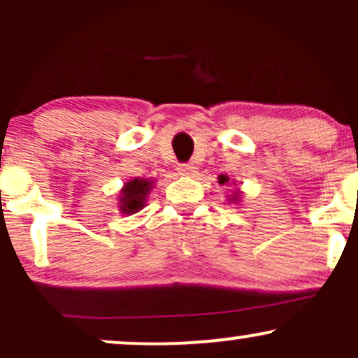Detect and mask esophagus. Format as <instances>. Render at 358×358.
I'll list each match as a JSON object with an SVG mask.
<instances>
[{"instance_id":"1","label":"esophagus","mask_w":358,"mask_h":358,"mask_svg":"<svg viewBox=\"0 0 358 358\" xmlns=\"http://www.w3.org/2000/svg\"><path fill=\"white\" fill-rule=\"evenodd\" d=\"M176 170H178L180 175H193V171H195V166H193L192 163H180Z\"/></svg>"}]
</instances>
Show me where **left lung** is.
Segmentation results:
<instances>
[{
    "mask_svg": "<svg viewBox=\"0 0 358 358\" xmlns=\"http://www.w3.org/2000/svg\"><path fill=\"white\" fill-rule=\"evenodd\" d=\"M227 180H229V178H227V176H224V175H222V176H220V178H219V183H220V185H224L225 182H227Z\"/></svg>",
    "mask_w": 358,
    "mask_h": 358,
    "instance_id": "8db88e82",
    "label": "left lung"
}]
</instances>
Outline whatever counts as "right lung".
I'll return each instance as SVG.
<instances>
[{
	"mask_svg": "<svg viewBox=\"0 0 358 358\" xmlns=\"http://www.w3.org/2000/svg\"><path fill=\"white\" fill-rule=\"evenodd\" d=\"M151 182L134 178L133 182L126 183L124 190L121 193V210L124 213H134L143 207L146 193L150 192Z\"/></svg>",
	"mask_w": 358,
	"mask_h": 358,
	"instance_id": "1",
	"label": "right lung"
}]
</instances>
